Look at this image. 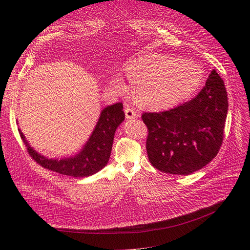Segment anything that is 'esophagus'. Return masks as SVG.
Returning <instances> with one entry per match:
<instances>
[{"label":"esophagus","mask_w":250,"mask_h":250,"mask_svg":"<svg viewBox=\"0 0 250 250\" xmlns=\"http://www.w3.org/2000/svg\"><path fill=\"white\" fill-rule=\"evenodd\" d=\"M125 113L126 120H132V118L138 116V113L127 104L125 105Z\"/></svg>","instance_id":"esophagus-1"}]
</instances>
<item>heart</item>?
Listing matches in <instances>:
<instances>
[{"instance_id":"1","label":"heart","mask_w":250,"mask_h":250,"mask_svg":"<svg viewBox=\"0 0 250 250\" xmlns=\"http://www.w3.org/2000/svg\"><path fill=\"white\" fill-rule=\"evenodd\" d=\"M126 76L140 106L158 110L171 107L191 95L202 83L204 72L196 62L150 52L130 62ZM114 86L125 90L120 80Z\"/></svg>"}]
</instances>
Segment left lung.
<instances>
[{"label": "left lung", "instance_id": "left-lung-1", "mask_svg": "<svg viewBox=\"0 0 250 250\" xmlns=\"http://www.w3.org/2000/svg\"><path fill=\"white\" fill-rule=\"evenodd\" d=\"M228 98L224 81L213 70L200 93L160 112H144L146 149L151 164L161 172L188 175L217 156L224 138Z\"/></svg>", "mask_w": 250, "mask_h": 250}]
</instances>
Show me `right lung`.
<instances>
[{
	"label": "right lung",
	"instance_id": "add662e5",
	"mask_svg": "<svg viewBox=\"0 0 250 250\" xmlns=\"http://www.w3.org/2000/svg\"><path fill=\"white\" fill-rule=\"evenodd\" d=\"M123 108V103L121 102L105 107L101 111L95 129L83 150L71 158L61 160L47 159L39 155L28 145L20 129L19 134L27 146V152L31 158L42 167L62 175L87 177L95 174L107 164L111 153L114 133L117 126L125 120Z\"/></svg>",
	"mask_w": 250,
	"mask_h": 250
}]
</instances>
